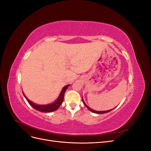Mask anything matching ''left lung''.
Returning a JSON list of instances; mask_svg holds the SVG:
<instances>
[{
    "instance_id": "8db88e82",
    "label": "left lung",
    "mask_w": 151,
    "mask_h": 151,
    "mask_svg": "<svg viewBox=\"0 0 151 151\" xmlns=\"http://www.w3.org/2000/svg\"><path fill=\"white\" fill-rule=\"evenodd\" d=\"M83 103L84 104L85 106H86V108H88L89 111H92V112H93V113H98V114H101V113H108V112H109V111H111L112 109H110V110H107V111H95V110H93V109H92L90 108L89 107H88V106H87V105L86 104V103H84V101H83Z\"/></svg>"
}]
</instances>
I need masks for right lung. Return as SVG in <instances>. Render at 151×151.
Wrapping results in <instances>:
<instances>
[{
	"mask_svg": "<svg viewBox=\"0 0 151 151\" xmlns=\"http://www.w3.org/2000/svg\"><path fill=\"white\" fill-rule=\"evenodd\" d=\"M69 86V85H67L66 86H65L64 88H63L62 92L60 94V96H59L58 98L57 99V101L55 102H54L53 103L50 104H47V105H38L36 104L35 103H33V102L30 101L26 97V96L24 95V94L23 93L24 97L26 98V100L28 101V102L29 103V104L31 105L32 107H33L35 109H36V110L42 111V112H47V113H49V112H52L57 110V109L60 107V105L62 104L63 100V97H64V94L65 93V91L67 89L68 87Z\"/></svg>",
	"mask_w": 151,
	"mask_h": 151,
	"instance_id": "1",
	"label": "right lung"
}]
</instances>
